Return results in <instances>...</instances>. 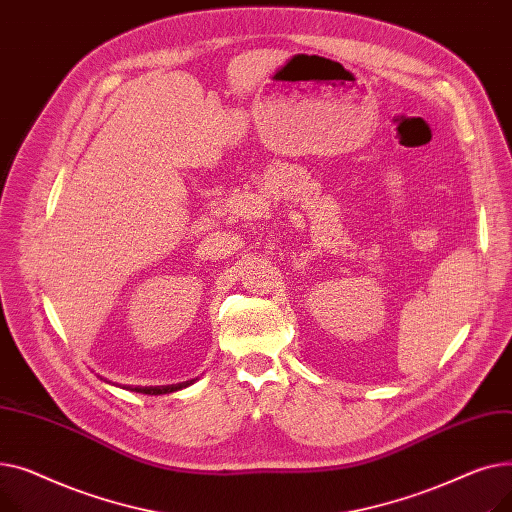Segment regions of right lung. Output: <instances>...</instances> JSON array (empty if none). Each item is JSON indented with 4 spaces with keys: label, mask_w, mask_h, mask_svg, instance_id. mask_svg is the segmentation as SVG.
I'll list each match as a JSON object with an SVG mask.
<instances>
[{
    "label": "right lung",
    "mask_w": 512,
    "mask_h": 512,
    "mask_svg": "<svg viewBox=\"0 0 512 512\" xmlns=\"http://www.w3.org/2000/svg\"><path fill=\"white\" fill-rule=\"evenodd\" d=\"M195 380L191 382H182V384H170V386H122L130 392H139V394H151V396H159V394H172V392H178L186 386H191Z\"/></svg>",
    "instance_id": "1"
}]
</instances>
